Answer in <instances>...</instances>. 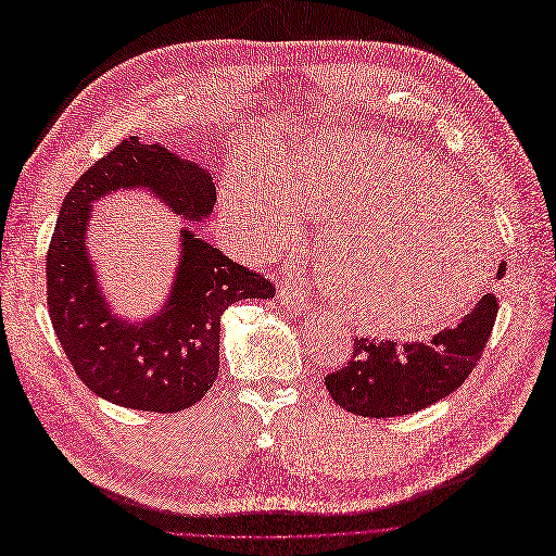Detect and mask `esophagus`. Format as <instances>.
I'll use <instances>...</instances> for the list:
<instances>
[{
	"instance_id": "1",
	"label": "esophagus",
	"mask_w": 556,
	"mask_h": 556,
	"mask_svg": "<svg viewBox=\"0 0 556 556\" xmlns=\"http://www.w3.org/2000/svg\"><path fill=\"white\" fill-rule=\"evenodd\" d=\"M279 302L288 313H295V316H302V313L311 311V302L304 298V293L298 288V283L293 281H286L279 288Z\"/></svg>"
}]
</instances>
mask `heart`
Segmentation results:
<instances>
[{
  "mask_svg": "<svg viewBox=\"0 0 556 556\" xmlns=\"http://www.w3.org/2000/svg\"><path fill=\"white\" fill-rule=\"evenodd\" d=\"M223 215L256 254L300 236L302 213L333 218L323 256L343 308L368 331L439 327L477 300L493 231L431 154L379 134H345L281 156L273 173L248 161L220 184Z\"/></svg>",
  "mask_w": 556,
  "mask_h": 556,
  "instance_id": "obj_1",
  "label": "heart"
}]
</instances>
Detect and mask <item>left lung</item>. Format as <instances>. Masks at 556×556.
I'll use <instances>...</instances> for the list:
<instances>
[{"label":"left lung","mask_w":556,"mask_h":556,"mask_svg":"<svg viewBox=\"0 0 556 556\" xmlns=\"http://www.w3.org/2000/svg\"><path fill=\"white\" fill-rule=\"evenodd\" d=\"M506 263L497 265L502 279ZM497 318V298L481 295L466 316L433 333L427 343L354 338L348 366L325 377L329 395L345 412L364 418H395L437 404L477 366Z\"/></svg>","instance_id":"left-lung-1"}]
</instances>
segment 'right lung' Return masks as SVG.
Instances as JSON below:
<instances>
[{
	"label": "right lung",
	"instance_id": "1",
	"mask_svg": "<svg viewBox=\"0 0 556 556\" xmlns=\"http://www.w3.org/2000/svg\"><path fill=\"white\" fill-rule=\"evenodd\" d=\"M117 190H144L177 218H211L215 184L200 163L136 136L72 186L47 252V304L72 368L117 406L175 414L202 400L220 370V318L240 300H270L273 283L243 268L190 227L179 229L170 293L148 318L115 313L88 252L92 204Z\"/></svg>",
	"mask_w": 556,
	"mask_h": 556
}]
</instances>
